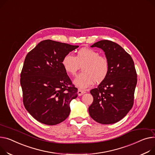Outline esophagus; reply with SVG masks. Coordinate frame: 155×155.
Here are the masks:
<instances>
[{
	"label": "esophagus",
	"instance_id": "esophagus-1",
	"mask_svg": "<svg viewBox=\"0 0 155 155\" xmlns=\"http://www.w3.org/2000/svg\"><path fill=\"white\" fill-rule=\"evenodd\" d=\"M85 92L86 91L85 90H81V89H78V96H81V95H82L83 94H84Z\"/></svg>",
	"mask_w": 155,
	"mask_h": 155
}]
</instances>
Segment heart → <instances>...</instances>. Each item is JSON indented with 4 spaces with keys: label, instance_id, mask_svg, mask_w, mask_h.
<instances>
[{
    "label": "heart",
    "instance_id": "b5f03b06",
    "mask_svg": "<svg viewBox=\"0 0 155 155\" xmlns=\"http://www.w3.org/2000/svg\"><path fill=\"white\" fill-rule=\"evenodd\" d=\"M65 71L71 75H75L82 67L83 72L75 79L74 84L80 88H86L95 81L100 84L107 78L109 71V61L98 51L90 48L79 49L75 56L71 54L65 55L61 61Z\"/></svg>",
    "mask_w": 155,
    "mask_h": 155
}]
</instances>
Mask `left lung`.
Wrapping results in <instances>:
<instances>
[{
	"label": "left lung",
	"mask_w": 155,
	"mask_h": 155,
	"mask_svg": "<svg viewBox=\"0 0 155 155\" xmlns=\"http://www.w3.org/2000/svg\"><path fill=\"white\" fill-rule=\"evenodd\" d=\"M91 47L105 51L110 68L105 80L90 90L94 101L88 112L97 122L112 124L124 118L133 105L137 83L136 69L130 55L114 42L100 40Z\"/></svg>",
	"instance_id": "1"
}]
</instances>
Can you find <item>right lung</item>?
Masks as SVG:
<instances>
[{
  "label": "right lung",
  "mask_w": 155,
  "mask_h": 155,
  "mask_svg": "<svg viewBox=\"0 0 155 155\" xmlns=\"http://www.w3.org/2000/svg\"><path fill=\"white\" fill-rule=\"evenodd\" d=\"M78 47L45 40L25 57L20 74L23 103L38 121L55 125L68 117L70 103L77 97L78 89L72 84L61 61Z\"/></svg>",
  "instance_id": "obj_1"
}]
</instances>
